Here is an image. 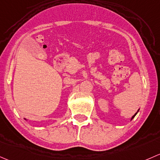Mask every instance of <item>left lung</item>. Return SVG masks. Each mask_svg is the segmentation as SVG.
I'll use <instances>...</instances> for the list:
<instances>
[{"mask_svg":"<svg viewBox=\"0 0 160 160\" xmlns=\"http://www.w3.org/2000/svg\"><path fill=\"white\" fill-rule=\"evenodd\" d=\"M136 114H137V112H136V114H135V115H134V116H133L132 117V118H131V119H132V118H134V117H135V116H136Z\"/></svg>","mask_w":160,"mask_h":160,"instance_id":"8db88e82","label":"left lung"}]
</instances>
